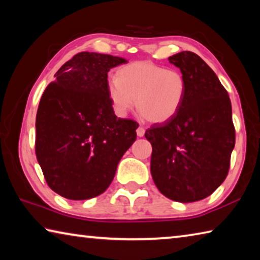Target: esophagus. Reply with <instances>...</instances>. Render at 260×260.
<instances>
[{
    "instance_id": "34e87169",
    "label": "esophagus",
    "mask_w": 260,
    "mask_h": 260,
    "mask_svg": "<svg viewBox=\"0 0 260 260\" xmlns=\"http://www.w3.org/2000/svg\"><path fill=\"white\" fill-rule=\"evenodd\" d=\"M144 132H146V129H144V127L139 126L138 129H136V134H138V136H140V138H142V136L144 135Z\"/></svg>"
}]
</instances>
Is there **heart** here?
Segmentation results:
<instances>
[{"label": "heart", "mask_w": 260, "mask_h": 260, "mask_svg": "<svg viewBox=\"0 0 260 260\" xmlns=\"http://www.w3.org/2000/svg\"><path fill=\"white\" fill-rule=\"evenodd\" d=\"M108 96L118 116H126L134 108L144 119L161 124L178 113L186 96L183 74L149 60L127 64L110 79Z\"/></svg>", "instance_id": "obj_1"}]
</instances>
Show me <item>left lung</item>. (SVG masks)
Returning a JSON list of instances; mask_svg holds the SVG:
<instances>
[{
  "instance_id": "obj_1",
  "label": "left lung",
  "mask_w": 260,
  "mask_h": 260,
  "mask_svg": "<svg viewBox=\"0 0 260 260\" xmlns=\"http://www.w3.org/2000/svg\"><path fill=\"white\" fill-rule=\"evenodd\" d=\"M187 83L178 113L147 129L153 182L167 199L190 203L210 196L228 174L235 146L232 104L218 77L199 55L169 57Z\"/></svg>"
}]
</instances>
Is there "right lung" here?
<instances>
[{
    "label": "right lung",
    "instance_id": "1",
    "mask_svg": "<svg viewBox=\"0 0 260 260\" xmlns=\"http://www.w3.org/2000/svg\"><path fill=\"white\" fill-rule=\"evenodd\" d=\"M125 58L74 55L56 72L38 108L35 153L52 190L73 201L107 190L118 162L136 140L139 124L114 114L108 96L110 69Z\"/></svg>",
    "mask_w": 260,
    "mask_h": 260
}]
</instances>
